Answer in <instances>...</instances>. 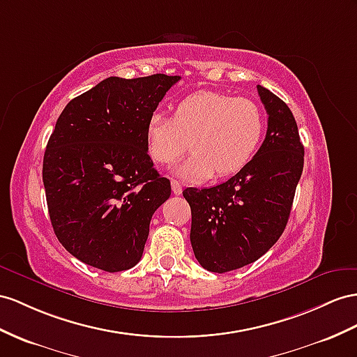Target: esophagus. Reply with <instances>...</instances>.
Masks as SVG:
<instances>
[{"label":"esophagus","instance_id":"34e87169","mask_svg":"<svg viewBox=\"0 0 357 357\" xmlns=\"http://www.w3.org/2000/svg\"><path fill=\"white\" fill-rule=\"evenodd\" d=\"M170 184H172V191H173V193H175L176 196H179V195L182 193V185H181V182H179V181H176V179H172V181H170Z\"/></svg>","mask_w":357,"mask_h":357}]
</instances>
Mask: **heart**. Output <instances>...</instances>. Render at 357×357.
Masks as SVG:
<instances>
[{"mask_svg":"<svg viewBox=\"0 0 357 357\" xmlns=\"http://www.w3.org/2000/svg\"><path fill=\"white\" fill-rule=\"evenodd\" d=\"M266 121L250 99L202 90L182 98L172 119L149 116L144 126L146 152L153 162L170 166L188 149L193 153L176 167L179 176L205 181L240 172L257 152Z\"/></svg>","mask_w":357,"mask_h":357,"instance_id":"1","label":"heart"}]
</instances>
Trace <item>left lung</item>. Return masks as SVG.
<instances>
[{
	"mask_svg": "<svg viewBox=\"0 0 357 357\" xmlns=\"http://www.w3.org/2000/svg\"><path fill=\"white\" fill-rule=\"evenodd\" d=\"M258 93L268 128L257 155L220 185L182 191L191 208V248L213 273L241 268L273 248L303 172L305 148L291 109L266 87L258 86Z\"/></svg>",
	"mask_w": 357,
	"mask_h": 357,
	"instance_id": "1",
	"label": "left lung"
}]
</instances>
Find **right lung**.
<instances>
[{
  "mask_svg": "<svg viewBox=\"0 0 357 357\" xmlns=\"http://www.w3.org/2000/svg\"><path fill=\"white\" fill-rule=\"evenodd\" d=\"M181 79L109 77L74 98L57 119L43 157V185L59 241L108 273L142 259L153 213L170 197L155 170L144 126Z\"/></svg>",
  "mask_w": 357,
  "mask_h": 357,
  "instance_id": "add662e5",
  "label": "right lung"
}]
</instances>
